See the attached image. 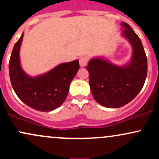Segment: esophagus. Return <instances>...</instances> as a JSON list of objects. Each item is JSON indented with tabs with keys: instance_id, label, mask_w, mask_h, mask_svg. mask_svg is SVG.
Listing matches in <instances>:
<instances>
[{
	"instance_id": "1",
	"label": "esophagus",
	"mask_w": 159,
	"mask_h": 159,
	"mask_svg": "<svg viewBox=\"0 0 159 159\" xmlns=\"http://www.w3.org/2000/svg\"><path fill=\"white\" fill-rule=\"evenodd\" d=\"M89 61V58L86 56H82V57H80L79 59V64L81 67H84V66H87Z\"/></svg>"
}]
</instances>
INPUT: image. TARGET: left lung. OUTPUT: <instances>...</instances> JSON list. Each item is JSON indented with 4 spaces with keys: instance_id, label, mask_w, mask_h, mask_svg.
Segmentation results:
<instances>
[{
    "instance_id": "left-lung-1",
    "label": "left lung",
    "mask_w": 159,
    "mask_h": 159,
    "mask_svg": "<svg viewBox=\"0 0 159 159\" xmlns=\"http://www.w3.org/2000/svg\"><path fill=\"white\" fill-rule=\"evenodd\" d=\"M123 34L133 47L128 65L120 67L102 59H92L87 66L94 99L108 108L124 106L137 97L147 75V58L140 39L130 26L122 22Z\"/></svg>"
}]
</instances>
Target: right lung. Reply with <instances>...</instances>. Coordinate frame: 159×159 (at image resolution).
Masks as SVG:
<instances>
[{
  "instance_id": "add662e5",
  "label": "right lung",
  "mask_w": 159,
  "mask_h": 159,
  "mask_svg": "<svg viewBox=\"0 0 159 159\" xmlns=\"http://www.w3.org/2000/svg\"><path fill=\"white\" fill-rule=\"evenodd\" d=\"M23 34L15 43L9 72L17 97L29 107L41 111H53L66 100L70 84L79 69L78 60L62 63L49 72L35 78L25 74L20 62V49Z\"/></svg>"
}]
</instances>
